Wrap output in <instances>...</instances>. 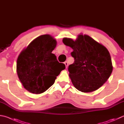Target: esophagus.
Masks as SVG:
<instances>
[{"label": "esophagus", "instance_id": "obj_1", "mask_svg": "<svg viewBox=\"0 0 124 124\" xmlns=\"http://www.w3.org/2000/svg\"><path fill=\"white\" fill-rule=\"evenodd\" d=\"M64 64H65V65H66V68H68V62H67V61H66V62H64Z\"/></svg>", "mask_w": 124, "mask_h": 124}]
</instances>
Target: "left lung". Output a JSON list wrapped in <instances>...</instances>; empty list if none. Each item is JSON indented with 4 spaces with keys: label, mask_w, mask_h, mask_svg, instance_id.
<instances>
[{
    "label": "left lung",
    "mask_w": 124,
    "mask_h": 124,
    "mask_svg": "<svg viewBox=\"0 0 124 124\" xmlns=\"http://www.w3.org/2000/svg\"><path fill=\"white\" fill-rule=\"evenodd\" d=\"M63 43L73 49L74 62L68 67L69 76L76 89L85 93L99 88L113 70L107 49L87 35H80L75 41L64 38Z\"/></svg>",
    "instance_id": "1"
}]
</instances>
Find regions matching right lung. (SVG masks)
<instances>
[{
	"mask_svg": "<svg viewBox=\"0 0 124 124\" xmlns=\"http://www.w3.org/2000/svg\"><path fill=\"white\" fill-rule=\"evenodd\" d=\"M56 40L49 35L34 39L18 57L17 72L27 91L34 94L46 91L54 84L56 76L66 68L51 53Z\"/></svg>",
	"mask_w": 124,
	"mask_h": 124,
	"instance_id": "obj_1",
	"label": "right lung"
}]
</instances>
